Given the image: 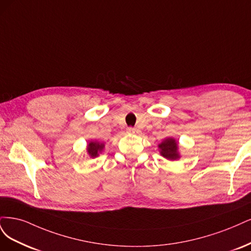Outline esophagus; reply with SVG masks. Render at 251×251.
Segmentation results:
<instances>
[{
  "label": "esophagus",
  "instance_id": "esophagus-1",
  "mask_svg": "<svg viewBox=\"0 0 251 251\" xmlns=\"http://www.w3.org/2000/svg\"><path fill=\"white\" fill-rule=\"evenodd\" d=\"M127 132L129 134H137V133H140V130H139V129H136V128H133V127H129L127 129Z\"/></svg>",
  "mask_w": 251,
  "mask_h": 251
}]
</instances>
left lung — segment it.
<instances>
[{"label": "left lung", "instance_id": "1", "mask_svg": "<svg viewBox=\"0 0 251 251\" xmlns=\"http://www.w3.org/2000/svg\"><path fill=\"white\" fill-rule=\"evenodd\" d=\"M161 156L169 160H176L180 157L178 152V144L173 137H167L158 145Z\"/></svg>", "mask_w": 251, "mask_h": 251}]
</instances>
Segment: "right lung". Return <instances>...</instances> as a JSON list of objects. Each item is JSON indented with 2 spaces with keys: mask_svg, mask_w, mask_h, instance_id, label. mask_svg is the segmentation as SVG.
<instances>
[{
  "mask_svg": "<svg viewBox=\"0 0 251 251\" xmlns=\"http://www.w3.org/2000/svg\"><path fill=\"white\" fill-rule=\"evenodd\" d=\"M104 148V144L103 143H99L97 141H93L90 142L87 145V153L92 158H95L99 155V153L103 150Z\"/></svg>",
  "mask_w": 251,
  "mask_h": 251,
  "instance_id": "add662e5",
  "label": "right lung"
}]
</instances>
